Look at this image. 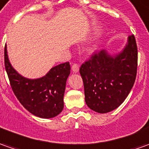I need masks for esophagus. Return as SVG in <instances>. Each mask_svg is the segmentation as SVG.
Segmentation results:
<instances>
[{
    "label": "esophagus",
    "mask_w": 149,
    "mask_h": 149,
    "mask_svg": "<svg viewBox=\"0 0 149 149\" xmlns=\"http://www.w3.org/2000/svg\"><path fill=\"white\" fill-rule=\"evenodd\" d=\"M72 71L74 73H78L79 72V65L77 64H74L72 65Z\"/></svg>",
    "instance_id": "1"
}]
</instances>
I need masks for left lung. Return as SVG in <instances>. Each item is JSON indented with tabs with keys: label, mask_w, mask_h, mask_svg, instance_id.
I'll use <instances>...</instances> for the list:
<instances>
[{
	"label": "left lung",
	"mask_w": 149,
	"mask_h": 149,
	"mask_svg": "<svg viewBox=\"0 0 149 149\" xmlns=\"http://www.w3.org/2000/svg\"><path fill=\"white\" fill-rule=\"evenodd\" d=\"M137 60L135 36H130L121 51L111 54L103 49L82 65L79 73L88 107L106 113L123 104L135 83Z\"/></svg>",
	"instance_id": "left-lung-1"
}]
</instances>
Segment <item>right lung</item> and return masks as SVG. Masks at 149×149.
<instances>
[{
  "label": "right lung",
  "instance_id": "1",
  "mask_svg": "<svg viewBox=\"0 0 149 149\" xmlns=\"http://www.w3.org/2000/svg\"><path fill=\"white\" fill-rule=\"evenodd\" d=\"M5 66L14 95L31 113L41 118H52L62 111L65 84L70 73L69 62L51 68L45 76L28 79L12 66L6 45Z\"/></svg>",
  "mask_w": 149,
  "mask_h": 149
}]
</instances>
